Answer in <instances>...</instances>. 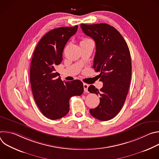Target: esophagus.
<instances>
[{"label":"esophagus","instance_id":"esophagus-1","mask_svg":"<svg viewBox=\"0 0 159 159\" xmlns=\"http://www.w3.org/2000/svg\"><path fill=\"white\" fill-rule=\"evenodd\" d=\"M84 85V91L86 92V93H88V87H89V84H85V83H84L83 84Z\"/></svg>","mask_w":159,"mask_h":159}]
</instances>
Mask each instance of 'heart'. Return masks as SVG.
<instances>
[{"label": "heart", "mask_w": 159, "mask_h": 159, "mask_svg": "<svg viewBox=\"0 0 159 159\" xmlns=\"http://www.w3.org/2000/svg\"><path fill=\"white\" fill-rule=\"evenodd\" d=\"M91 40H90V39L89 38H82V41H80V43H86V42H89V41H90Z\"/></svg>", "instance_id": "b5f03b06"}]
</instances>
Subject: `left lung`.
I'll return each mask as SVG.
<instances>
[{
    "label": "left lung",
    "instance_id": "obj_1",
    "mask_svg": "<svg viewBox=\"0 0 159 159\" xmlns=\"http://www.w3.org/2000/svg\"><path fill=\"white\" fill-rule=\"evenodd\" d=\"M83 32L96 43L93 67L99 72L103 87L99 90L90 85L88 90L100 96V103L89 111L101 121L115 118L125 102L131 81V60L128 47L121 34L107 24H82Z\"/></svg>",
    "mask_w": 159,
    "mask_h": 159
}]
</instances>
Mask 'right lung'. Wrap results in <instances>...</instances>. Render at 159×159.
Wrapping results in <instances>:
<instances>
[{"label":"right lung","instance_id":"1","mask_svg":"<svg viewBox=\"0 0 159 159\" xmlns=\"http://www.w3.org/2000/svg\"><path fill=\"white\" fill-rule=\"evenodd\" d=\"M78 26L53 29L40 39L34 52L30 68V82L34 101L43 115L58 120L69 111V100L84 92L79 80L63 82L56 72L62 61L66 43Z\"/></svg>","mask_w":159,"mask_h":159}]
</instances>
